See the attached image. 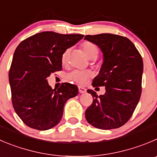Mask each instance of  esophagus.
I'll return each mask as SVG.
<instances>
[{
    "label": "esophagus",
    "instance_id": "obj_1",
    "mask_svg": "<svg viewBox=\"0 0 157 157\" xmlns=\"http://www.w3.org/2000/svg\"><path fill=\"white\" fill-rule=\"evenodd\" d=\"M78 92H79L80 93H85V92H86V89H85V88L81 87V86H78Z\"/></svg>",
    "mask_w": 157,
    "mask_h": 157
}]
</instances>
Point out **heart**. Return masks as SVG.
Segmentation results:
<instances>
[{
  "label": "heart",
  "instance_id": "obj_1",
  "mask_svg": "<svg viewBox=\"0 0 157 157\" xmlns=\"http://www.w3.org/2000/svg\"><path fill=\"white\" fill-rule=\"evenodd\" d=\"M82 48L89 59H96L98 55V49L97 46L90 41H85L82 44ZM68 57H69V49H66L62 53L61 61L62 65H65L68 64ZM92 76V72L90 70H73L67 75L68 79L77 83L78 85H84L88 79Z\"/></svg>",
  "mask_w": 157,
  "mask_h": 157
}]
</instances>
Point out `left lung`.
<instances>
[{
    "label": "left lung",
    "mask_w": 157,
    "mask_h": 157,
    "mask_svg": "<svg viewBox=\"0 0 157 157\" xmlns=\"http://www.w3.org/2000/svg\"><path fill=\"white\" fill-rule=\"evenodd\" d=\"M85 39L98 45L103 53V64L92 86L105 87V93L99 96L92 89L87 90L94 98L86 111V120L98 129H116L129 121L140 101L143 59L126 37L99 34L86 35Z\"/></svg>",
    "instance_id": "1"
}]
</instances>
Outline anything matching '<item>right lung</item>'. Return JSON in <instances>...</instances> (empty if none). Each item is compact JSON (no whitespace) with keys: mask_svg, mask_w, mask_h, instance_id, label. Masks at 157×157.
<instances>
[{"mask_svg":"<svg viewBox=\"0 0 157 157\" xmlns=\"http://www.w3.org/2000/svg\"><path fill=\"white\" fill-rule=\"evenodd\" d=\"M83 37L43 31L18 44L10 65L9 82L13 107L25 125L47 130L59 124L65 102L76 96L78 89L68 82L52 89L47 78L62 70V53Z\"/></svg>","mask_w":157,"mask_h":157,"instance_id":"right-lung-1","label":"right lung"}]
</instances>
